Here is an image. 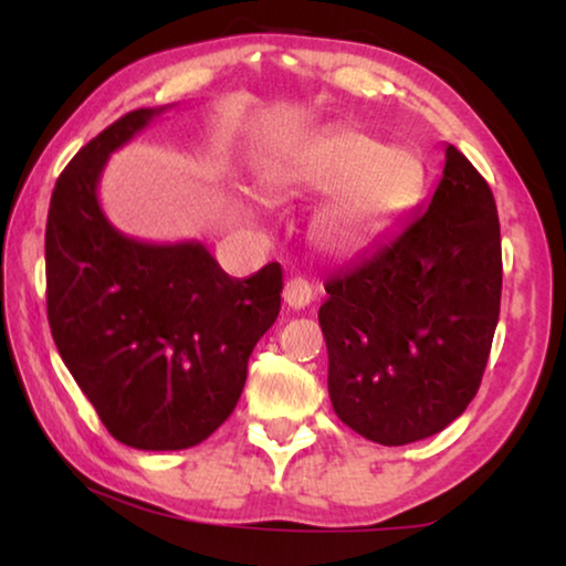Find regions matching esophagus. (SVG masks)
I'll return each instance as SVG.
<instances>
[{"label":"esophagus","mask_w":566,"mask_h":566,"mask_svg":"<svg viewBox=\"0 0 566 566\" xmlns=\"http://www.w3.org/2000/svg\"><path fill=\"white\" fill-rule=\"evenodd\" d=\"M283 301L289 308H306L314 301V289L306 277H291L283 289Z\"/></svg>","instance_id":"esophagus-1"}]
</instances>
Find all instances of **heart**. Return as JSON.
Masks as SVG:
<instances>
[{
    "label": "heart",
    "instance_id": "b5f03b06",
    "mask_svg": "<svg viewBox=\"0 0 566 566\" xmlns=\"http://www.w3.org/2000/svg\"><path fill=\"white\" fill-rule=\"evenodd\" d=\"M273 198L327 192L312 221V242L332 258H353L378 242L422 185V165L409 149L384 146L358 128L329 130L262 175Z\"/></svg>",
    "mask_w": 566,
    "mask_h": 566
}]
</instances>
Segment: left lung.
Wrapping results in <instances>:
<instances>
[{
  "label": "left lung",
  "instance_id": "8db88e82",
  "mask_svg": "<svg viewBox=\"0 0 566 566\" xmlns=\"http://www.w3.org/2000/svg\"><path fill=\"white\" fill-rule=\"evenodd\" d=\"M324 291L319 324L339 420L381 446L436 436L476 397L500 319L490 185L448 144L428 206Z\"/></svg>",
  "mask_w": 566,
  "mask_h": 566
}]
</instances>
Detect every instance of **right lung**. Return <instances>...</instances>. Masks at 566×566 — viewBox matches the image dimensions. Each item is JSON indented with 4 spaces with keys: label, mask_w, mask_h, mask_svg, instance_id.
I'll list each match as a JSON object with an SVG mask.
<instances>
[{
    "label": "right lung",
    "mask_w": 566,
    "mask_h": 566,
    "mask_svg": "<svg viewBox=\"0 0 566 566\" xmlns=\"http://www.w3.org/2000/svg\"><path fill=\"white\" fill-rule=\"evenodd\" d=\"M167 107L130 111L82 146L45 223L53 343L107 432L138 451L203 443L234 412L283 291L277 262L229 277L196 239L142 242L107 221L97 196L107 159Z\"/></svg>",
    "instance_id": "right-lung-1"
}]
</instances>
